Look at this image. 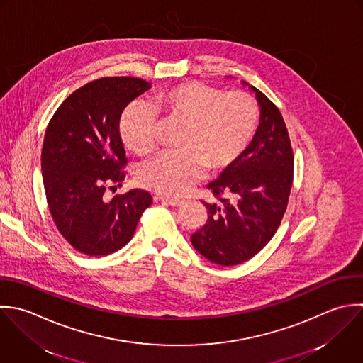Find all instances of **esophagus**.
Returning a JSON list of instances; mask_svg holds the SVG:
<instances>
[{"mask_svg": "<svg viewBox=\"0 0 363 363\" xmlns=\"http://www.w3.org/2000/svg\"><path fill=\"white\" fill-rule=\"evenodd\" d=\"M157 199H160V201H162L164 203H167V205H169V206H174V208H179V206H182L184 205V202L181 201V199H177V198H169V196H157Z\"/></svg>", "mask_w": 363, "mask_h": 363, "instance_id": "obj_1", "label": "esophagus"}]
</instances>
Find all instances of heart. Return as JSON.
Returning a JSON list of instances; mask_svg holds the SVG:
<instances>
[{"label": "heart", "instance_id": "heart-1", "mask_svg": "<svg viewBox=\"0 0 363 363\" xmlns=\"http://www.w3.org/2000/svg\"><path fill=\"white\" fill-rule=\"evenodd\" d=\"M157 104L168 118L185 123L178 143L179 152L162 154L138 172V184L168 196L182 195L203 172L215 174L232 167L249 147L259 110L245 91L223 93L198 82L162 90ZM124 144L137 155L157 147L155 116L145 104L128 107L120 121Z\"/></svg>", "mask_w": 363, "mask_h": 363}]
</instances>
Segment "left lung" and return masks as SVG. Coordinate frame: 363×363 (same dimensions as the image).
<instances>
[{"label": "left lung", "instance_id": "left-lung-1", "mask_svg": "<svg viewBox=\"0 0 363 363\" xmlns=\"http://www.w3.org/2000/svg\"><path fill=\"white\" fill-rule=\"evenodd\" d=\"M249 89L260 106L259 127L242 157L208 185L216 201L203 202L206 223L191 236L196 252L226 267L247 262L270 242L293 185L294 157L283 116L260 90Z\"/></svg>", "mask_w": 363, "mask_h": 363}]
</instances>
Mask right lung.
Returning <instances> with one entry per match:
<instances>
[{
  "mask_svg": "<svg viewBox=\"0 0 363 363\" xmlns=\"http://www.w3.org/2000/svg\"><path fill=\"white\" fill-rule=\"evenodd\" d=\"M150 87L138 77L93 80L73 91L48 124L40 155L48 206L60 235L80 253L106 256L125 246L152 203L143 189L104 198L106 188L125 177L121 113Z\"/></svg>",
  "mask_w": 363,
  "mask_h": 363,
  "instance_id": "obj_1",
  "label": "right lung"
}]
</instances>
